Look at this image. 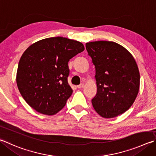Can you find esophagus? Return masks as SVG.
I'll use <instances>...</instances> for the list:
<instances>
[{
  "mask_svg": "<svg viewBox=\"0 0 156 156\" xmlns=\"http://www.w3.org/2000/svg\"><path fill=\"white\" fill-rule=\"evenodd\" d=\"M77 87L78 88V89H82V88H83L84 87V84H79V85H78L77 86Z\"/></svg>",
  "mask_w": 156,
  "mask_h": 156,
  "instance_id": "34e87169",
  "label": "esophagus"
}]
</instances>
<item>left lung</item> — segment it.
I'll return each mask as SVG.
<instances>
[{
  "label": "left lung",
  "mask_w": 156,
  "mask_h": 156,
  "mask_svg": "<svg viewBox=\"0 0 156 156\" xmlns=\"http://www.w3.org/2000/svg\"><path fill=\"white\" fill-rule=\"evenodd\" d=\"M88 55L95 67L97 93L91 102L104 118H113L128 110L136 98L140 73L133 56L113 41L86 44Z\"/></svg>",
  "instance_id": "left-lung-1"
}]
</instances>
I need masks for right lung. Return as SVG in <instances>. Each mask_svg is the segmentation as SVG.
I'll list each match as a JSON object with an SVG mask.
<instances>
[{
  "label": "right lung",
  "mask_w": 156,
  "mask_h": 156,
  "mask_svg": "<svg viewBox=\"0 0 156 156\" xmlns=\"http://www.w3.org/2000/svg\"><path fill=\"white\" fill-rule=\"evenodd\" d=\"M84 50L78 41L62 37L41 39L24 51L16 83L22 98L41 114L53 115L66 105L73 90L69 85V59Z\"/></svg>",
  "instance_id": "1"
}]
</instances>
